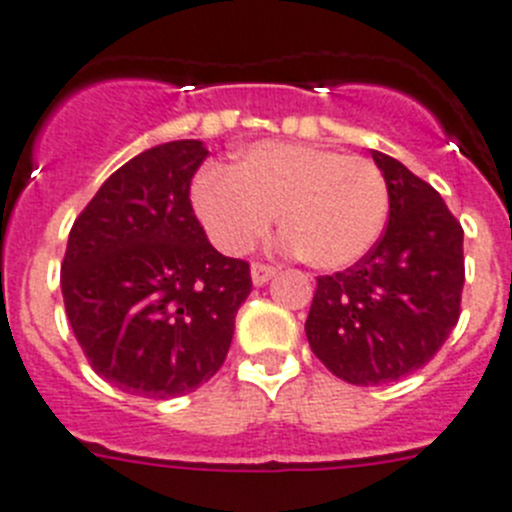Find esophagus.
Instances as JSON below:
<instances>
[{
	"mask_svg": "<svg viewBox=\"0 0 512 512\" xmlns=\"http://www.w3.org/2000/svg\"><path fill=\"white\" fill-rule=\"evenodd\" d=\"M275 273H278V267L275 265H267V262H252V283L255 285H265Z\"/></svg>",
	"mask_w": 512,
	"mask_h": 512,
	"instance_id": "34e87169",
	"label": "esophagus"
}]
</instances>
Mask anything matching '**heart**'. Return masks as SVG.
I'll return each mask as SVG.
<instances>
[{
    "label": "heart",
    "mask_w": 512,
    "mask_h": 512,
    "mask_svg": "<svg viewBox=\"0 0 512 512\" xmlns=\"http://www.w3.org/2000/svg\"><path fill=\"white\" fill-rule=\"evenodd\" d=\"M191 199L219 250L247 252L278 214L290 250L319 270L362 260L388 216V183L372 160L288 142L252 145L229 170L206 168Z\"/></svg>",
    "instance_id": "heart-1"
}]
</instances>
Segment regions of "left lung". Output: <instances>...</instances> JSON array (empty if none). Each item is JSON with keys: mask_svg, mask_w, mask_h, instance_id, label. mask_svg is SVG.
I'll return each mask as SVG.
<instances>
[{"mask_svg": "<svg viewBox=\"0 0 512 512\" xmlns=\"http://www.w3.org/2000/svg\"><path fill=\"white\" fill-rule=\"evenodd\" d=\"M388 227L352 267L316 278L306 336L344 382L382 385L428 365L462 313L464 229L431 183L385 153Z\"/></svg>", "mask_w": 512, "mask_h": 512, "instance_id": "left-lung-1", "label": "left lung"}]
</instances>
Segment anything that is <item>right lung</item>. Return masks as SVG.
<instances>
[{
	"mask_svg": "<svg viewBox=\"0 0 512 512\" xmlns=\"http://www.w3.org/2000/svg\"><path fill=\"white\" fill-rule=\"evenodd\" d=\"M199 140L150 147L114 170L76 216L61 290L99 377L142 398H176L227 359L250 262L224 257L193 214Z\"/></svg>",
	"mask_w": 512,
	"mask_h": 512,
	"instance_id": "right-lung-1",
	"label": "right lung"
}]
</instances>
